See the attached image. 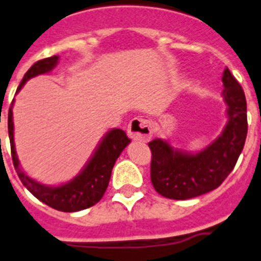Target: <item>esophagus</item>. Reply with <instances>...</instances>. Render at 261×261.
I'll use <instances>...</instances> for the list:
<instances>
[{
	"label": "esophagus",
	"instance_id": "obj_1",
	"mask_svg": "<svg viewBox=\"0 0 261 261\" xmlns=\"http://www.w3.org/2000/svg\"><path fill=\"white\" fill-rule=\"evenodd\" d=\"M127 134L133 140L148 142L152 138V128L147 119L133 118L127 126Z\"/></svg>",
	"mask_w": 261,
	"mask_h": 261
}]
</instances>
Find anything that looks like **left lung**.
I'll list each match as a JSON object with an SVG mask.
<instances>
[{
	"instance_id": "left-lung-1",
	"label": "left lung",
	"mask_w": 261,
	"mask_h": 261,
	"mask_svg": "<svg viewBox=\"0 0 261 261\" xmlns=\"http://www.w3.org/2000/svg\"><path fill=\"white\" fill-rule=\"evenodd\" d=\"M228 121L217 139L197 153L174 149L167 140L153 139L148 147L151 181L155 190L171 199H188L217 189L234 169L247 138L244 92L226 68L222 76Z\"/></svg>"
}]
</instances>
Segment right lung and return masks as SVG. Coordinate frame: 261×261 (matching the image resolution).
Returning <instances> with one entry per match:
<instances>
[{
  "label": "right lung",
  "instance_id": "right-lung-1",
  "mask_svg": "<svg viewBox=\"0 0 261 261\" xmlns=\"http://www.w3.org/2000/svg\"><path fill=\"white\" fill-rule=\"evenodd\" d=\"M58 60L59 56L55 55L36 62L24 73L23 79H22L17 89V93L21 90L24 83L30 80L31 77L48 73L58 64ZM13 102H14V99H13ZM13 102L9 109L8 117L9 138H10L13 164H14V168L18 173V177L22 181V184L39 201L51 206L54 209L60 210V212L73 213L96 205L105 194L106 188H108L109 181H110V176H112L113 167L117 162L118 156L121 155L122 151L131 142L126 133L121 128H113V130L109 131L103 137V139L101 140L94 155L92 156V159L88 162V164L85 165V168L81 171L80 174H77L73 180H71L67 184L60 185V187H46V185L39 184L38 181L29 177L22 171L19 162H18L14 146V123H13V110H11Z\"/></svg>",
  "mask_w": 261,
  "mask_h": 261
}]
</instances>
